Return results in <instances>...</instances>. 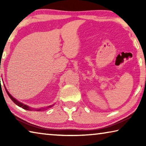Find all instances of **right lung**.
<instances>
[{"instance_id":"1","label":"right lung","mask_w":146,"mask_h":146,"mask_svg":"<svg viewBox=\"0 0 146 146\" xmlns=\"http://www.w3.org/2000/svg\"><path fill=\"white\" fill-rule=\"evenodd\" d=\"M5 89H6V92H7V93H8V96L9 97V98H11V100L13 101V102L16 105H17L18 106H19V107H21L22 108H23L24 110H28V111H44V110H47V109H48L49 108H51V107H52V106H53V105H51V106H47V107H46V108H37V109H36V108L35 109V108H30V107H29V106L25 104H23V103H22V102H20V101L17 100L16 98H15L13 97V96H12L11 94L8 92V91L7 90V89L6 88V87H5Z\"/></svg>"}]
</instances>
